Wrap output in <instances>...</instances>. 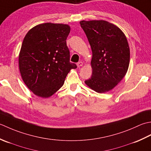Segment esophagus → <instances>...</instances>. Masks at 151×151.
<instances>
[{"label": "esophagus", "mask_w": 151, "mask_h": 151, "mask_svg": "<svg viewBox=\"0 0 151 151\" xmlns=\"http://www.w3.org/2000/svg\"><path fill=\"white\" fill-rule=\"evenodd\" d=\"M77 66H78V67H79V68L82 66H83V63L81 62V61H80V62L78 63V64H77Z\"/></svg>", "instance_id": "esophagus-1"}]
</instances>
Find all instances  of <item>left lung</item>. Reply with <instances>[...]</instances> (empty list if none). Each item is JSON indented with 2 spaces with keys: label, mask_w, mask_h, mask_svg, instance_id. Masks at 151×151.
I'll return each instance as SVG.
<instances>
[{
  "label": "left lung",
  "mask_w": 151,
  "mask_h": 151,
  "mask_svg": "<svg viewBox=\"0 0 151 151\" xmlns=\"http://www.w3.org/2000/svg\"><path fill=\"white\" fill-rule=\"evenodd\" d=\"M80 24L93 52V73L85 83L98 93H106L114 88L128 71L130 48L127 37L118 27L106 21H81Z\"/></svg>",
  "instance_id": "left-lung-1"
}]
</instances>
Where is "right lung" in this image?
I'll use <instances>...</instances> for the list:
<instances>
[{
  "instance_id": "obj_1",
  "label": "right lung",
  "mask_w": 151,
  "mask_h": 151,
  "mask_svg": "<svg viewBox=\"0 0 151 151\" xmlns=\"http://www.w3.org/2000/svg\"><path fill=\"white\" fill-rule=\"evenodd\" d=\"M70 27L66 24L45 23L34 27L23 39L19 68L27 87L42 98L52 96L63 85L70 70L66 38Z\"/></svg>"
}]
</instances>
